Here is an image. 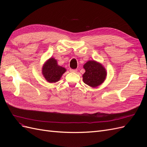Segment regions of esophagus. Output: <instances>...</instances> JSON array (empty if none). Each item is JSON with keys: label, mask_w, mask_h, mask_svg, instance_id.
I'll return each mask as SVG.
<instances>
[{"label": "esophagus", "mask_w": 147, "mask_h": 147, "mask_svg": "<svg viewBox=\"0 0 147 147\" xmlns=\"http://www.w3.org/2000/svg\"><path fill=\"white\" fill-rule=\"evenodd\" d=\"M77 69H70V72H77Z\"/></svg>", "instance_id": "obj_1"}]
</instances>
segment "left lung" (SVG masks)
<instances>
[{"label": "left lung", "instance_id": "8db88e82", "mask_svg": "<svg viewBox=\"0 0 147 147\" xmlns=\"http://www.w3.org/2000/svg\"><path fill=\"white\" fill-rule=\"evenodd\" d=\"M86 72L83 75V82L91 87L100 85L105 80L107 72L105 68L95 61H89L83 65Z\"/></svg>", "mask_w": 147, "mask_h": 147}]
</instances>
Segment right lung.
Wrapping results in <instances>:
<instances>
[{
	"label": "right lung",
	"mask_w": 147,
	"mask_h": 147,
	"mask_svg": "<svg viewBox=\"0 0 147 147\" xmlns=\"http://www.w3.org/2000/svg\"><path fill=\"white\" fill-rule=\"evenodd\" d=\"M65 71V68L57 65L56 59L51 57L44 64L42 69V74L48 82L55 83L59 80L62 75Z\"/></svg>",
	"instance_id": "add662e5"
}]
</instances>
